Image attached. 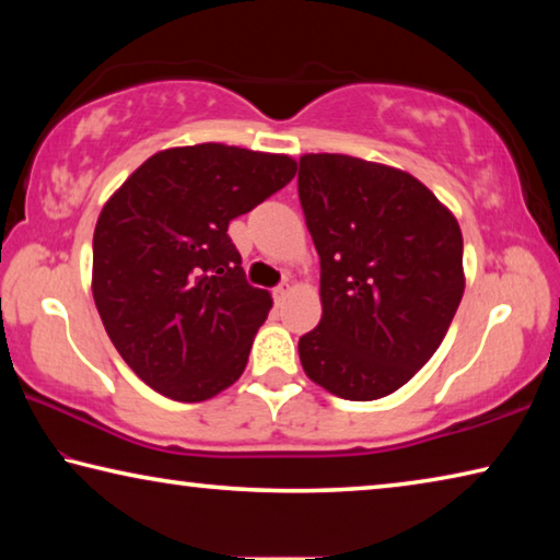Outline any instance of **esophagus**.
<instances>
[{"instance_id":"1","label":"esophagus","mask_w":560,"mask_h":560,"mask_svg":"<svg viewBox=\"0 0 560 560\" xmlns=\"http://www.w3.org/2000/svg\"><path fill=\"white\" fill-rule=\"evenodd\" d=\"M271 293H273V301H277V303H281L283 299H287V296H289V283H279V287H277V289H273Z\"/></svg>"}]
</instances>
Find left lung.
Returning a JSON list of instances; mask_svg holds the SVG:
<instances>
[{
  "mask_svg": "<svg viewBox=\"0 0 560 560\" xmlns=\"http://www.w3.org/2000/svg\"><path fill=\"white\" fill-rule=\"evenodd\" d=\"M320 257L318 326L299 338L311 381L343 400L395 393L440 348L464 293L462 232L420 179L368 160H299Z\"/></svg>",
  "mask_w": 560,
  "mask_h": 560,
  "instance_id": "obj_1",
  "label": "left lung"
}]
</instances>
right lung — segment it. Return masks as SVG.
I'll list each match as a JSON object with an SVG mask.
<instances>
[{"label": "right lung", "mask_w": 560, "mask_h": 560, "mask_svg": "<svg viewBox=\"0 0 560 560\" xmlns=\"http://www.w3.org/2000/svg\"><path fill=\"white\" fill-rule=\"evenodd\" d=\"M296 175L289 155L202 143L155 153L93 232V301L140 381L200 402L244 373L271 308L244 277L226 226Z\"/></svg>", "instance_id": "add662e5"}]
</instances>
